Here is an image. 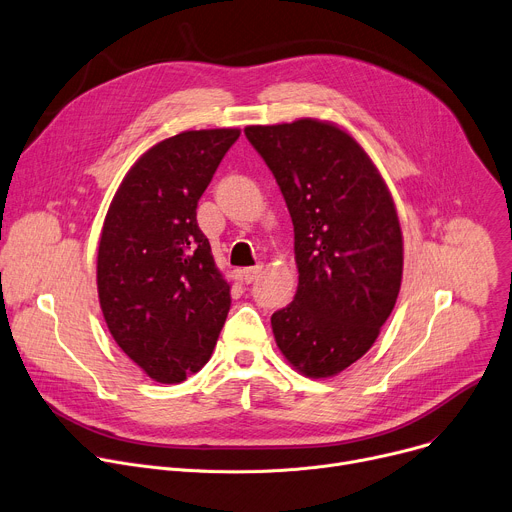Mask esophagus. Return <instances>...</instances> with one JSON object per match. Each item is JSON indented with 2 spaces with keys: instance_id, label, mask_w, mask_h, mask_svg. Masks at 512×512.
I'll return each mask as SVG.
<instances>
[{
  "instance_id": "1",
  "label": "esophagus",
  "mask_w": 512,
  "mask_h": 512,
  "mask_svg": "<svg viewBox=\"0 0 512 512\" xmlns=\"http://www.w3.org/2000/svg\"><path fill=\"white\" fill-rule=\"evenodd\" d=\"M260 273H262V266H260V264H256V266H252V268H246V270H244V273H242V279H244V283H248V285H250V283L260 275Z\"/></svg>"
}]
</instances>
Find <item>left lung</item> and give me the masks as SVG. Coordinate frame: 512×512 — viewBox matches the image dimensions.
Returning <instances> with one entry per match:
<instances>
[{"mask_svg":"<svg viewBox=\"0 0 512 512\" xmlns=\"http://www.w3.org/2000/svg\"><path fill=\"white\" fill-rule=\"evenodd\" d=\"M295 233L299 283L270 318L277 347L308 378H330L378 339L403 279V233L388 186L343 128L302 117L248 126Z\"/></svg>","mask_w":512,"mask_h":512,"instance_id":"left-lung-1","label":"left lung"}]
</instances>
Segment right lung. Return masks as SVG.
<instances>
[{"label": "right lung", "instance_id": "add662e5", "mask_svg": "<svg viewBox=\"0 0 512 512\" xmlns=\"http://www.w3.org/2000/svg\"><path fill=\"white\" fill-rule=\"evenodd\" d=\"M237 138V128H217L161 140L132 165L107 210L99 304L115 343L161 384L202 370L231 306L196 208Z\"/></svg>", "mask_w": 512, "mask_h": 512}]
</instances>
